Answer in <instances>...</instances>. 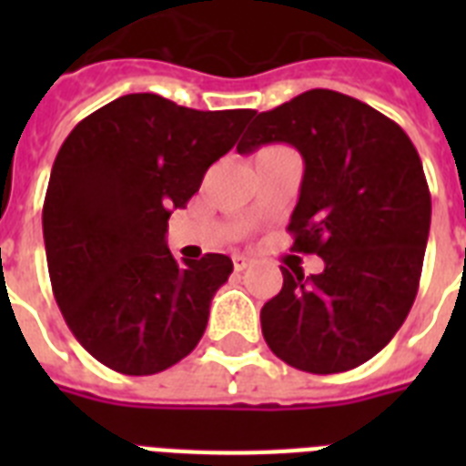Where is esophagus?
I'll list each match as a JSON object with an SVG mask.
<instances>
[{
  "mask_svg": "<svg viewBox=\"0 0 466 466\" xmlns=\"http://www.w3.org/2000/svg\"><path fill=\"white\" fill-rule=\"evenodd\" d=\"M232 263H234V270H247L248 266L254 263V258H251V256H244V254H234Z\"/></svg>",
  "mask_w": 466,
  "mask_h": 466,
  "instance_id": "esophagus-1",
  "label": "esophagus"
}]
</instances>
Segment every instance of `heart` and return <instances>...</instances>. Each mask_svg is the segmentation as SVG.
Segmentation results:
<instances>
[{"mask_svg": "<svg viewBox=\"0 0 466 466\" xmlns=\"http://www.w3.org/2000/svg\"><path fill=\"white\" fill-rule=\"evenodd\" d=\"M270 149H276V147H270ZM263 152H266V149H263Z\"/></svg>", "mask_w": 466, "mask_h": 466, "instance_id": "1", "label": "heart"}]
</instances>
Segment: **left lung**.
Listing matches in <instances>:
<instances>
[{
    "mask_svg": "<svg viewBox=\"0 0 466 466\" xmlns=\"http://www.w3.org/2000/svg\"><path fill=\"white\" fill-rule=\"evenodd\" d=\"M270 142L305 161L288 229L324 270L283 268V290L261 309L263 339L292 368L346 372L394 339L419 292L431 229L423 164L394 120L331 89L258 113L237 152Z\"/></svg>",
    "mask_w": 466,
    "mask_h": 466,
    "instance_id": "left-lung-1",
    "label": "left lung"
}]
</instances>
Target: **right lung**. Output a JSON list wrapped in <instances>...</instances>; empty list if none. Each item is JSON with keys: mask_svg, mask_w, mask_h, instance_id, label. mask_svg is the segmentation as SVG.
Returning a JSON list of instances; mask_svg holds the SVG:
<instances>
[{"mask_svg": "<svg viewBox=\"0 0 466 466\" xmlns=\"http://www.w3.org/2000/svg\"><path fill=\"white\" fill-rule=\"evenodd\" d=\"M254 113L127 94L62 142L43 205L47 270L69 331L106 368L155 375L203 339L232 258L178 263L167 247L168 218Z\"/></svg>", "mask_w": 466, "mask_h": 466, "instance_id": "right-lung-1", "label": "right lung"}]
</instances>
